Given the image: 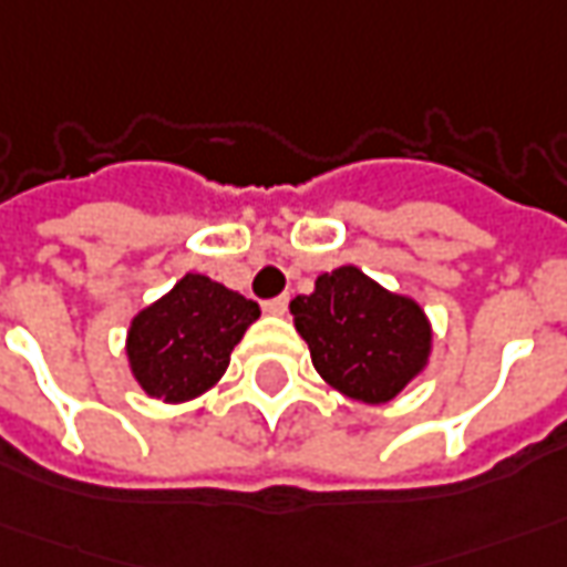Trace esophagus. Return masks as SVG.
Here are the masks:
<instances>
[{
	"instance_id": "1",
	"label": "esophagus",
	"mask_w": 567,
	"mask_h": 567,
	"mask_svg": "<svg viewBox=\"0 0 567 567\" xmlns=\"http://www.w3.org/2000/svg\"><path fill=\"white\" fill-rule=\"evenodd\" d=\"M287 306H290V296L284 292V296L268 299V302H265V311H268V315H287Z\"/></svg>"
}]
</instances>
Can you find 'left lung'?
Masks as SVG:
<instances>
[{
  "label": "left lung",
  "mask_w": 567,
  "mask_h": 567,
  "mask_svg": "<svg viewBox=\"0 0 567 567\" xmlns=\"http://www.w3.org/2000/svg\"><path fill=\"white\" fill-rule=\"evenodd\" d=\"M290 315L323 382L354 401L385 404L429 364L432 327L420 302L354 265L318 277L315 292L292 299Z\"/></svg>",
  "instance_id": "left-lung-1"
}]
</instances>
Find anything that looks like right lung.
I'll return each instance as SVG.
<instances>
[{
	"mask_svg": "<svg viewBox=\"0 0 567 567\" xmlns=\"http://www.w3.org/2000/svg\"><path fill=\"white\" fill-rule=\"evenodd\" d=\"M259 315V306L240 292L206 275H185L128 323L132 377L147 395L166 404L203 395L221 380L234 346Z\"/></svg>",
	"mask_w": 567,
	"mask_h": 567,
	"instance_id": "right-lung-1",
	"label": "right lung"
}]
</instances>
